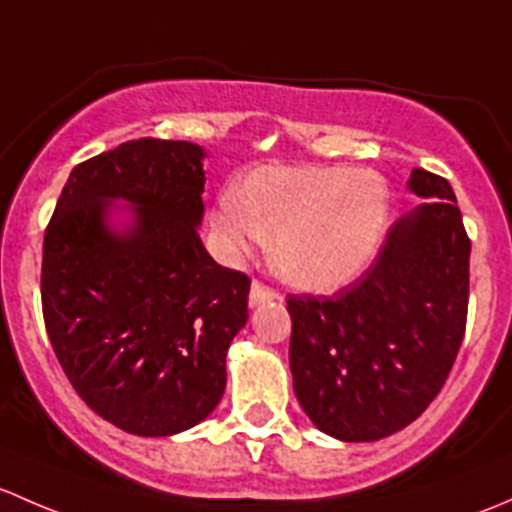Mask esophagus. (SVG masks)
<instances>
[{
  "label": "esophagus",
  "mask_w": 512,
  "mask_h": 512,
  "mask_svg": "<svg viewBox=\"0 0 512 512\" xmlns=\"http://www.w3.org/2000/svg\"><path fill=\"white\" fill-rule=\"evenodd\" d=\"M273 298H278L276 288L266 286L263 281L251 283V293H249V303L251 305H261V303H266V300H273Z\"/></svg>",
  "instance_id": "esophagus-1"
}]
</instances>
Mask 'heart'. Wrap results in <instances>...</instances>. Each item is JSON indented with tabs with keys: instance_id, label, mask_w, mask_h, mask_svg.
<instances>
[{
	"instance_id": "obj_1",
	"label": "heart",
	"mask_w": 512,
	"mask_h": 512,
	"mask_svg": "<svg viewBox=\"0 0 512 512\" xmlns=\"http://www.w3.org/2000/svg\"><path fill=\"white\" fill-rule=\"evenodd\" d=\"M389 217L382 177L350 167H261L212 214L221 249L241 256L276 236L273 266L303 291L355 281L377 254Z\"/></svg>"
}]
</instances>
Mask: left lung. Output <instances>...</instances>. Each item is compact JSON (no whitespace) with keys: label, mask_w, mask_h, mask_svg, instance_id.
Returning <instances> with one entry per match:
<instances>
[{"label":"left lung","mask_w":512,"mask_h":512,"mask_svg":"<svg viewBox=\"0 0 512 512\" xmlns=\"http://www.w3.org/2000/svg\"><path fill=\"white\" fill-rule=\"evenodd\" d=\"M424 204L387 231L377 258L333 295H288L300 407L342 441L412 424L444 387L466 333L471 239L444 177L416 167Z\"/></svg>","instance_id":"obj_1"}]
</instances>
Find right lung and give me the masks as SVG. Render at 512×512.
<instances>
[{"instance_id":"right-lung-1","label":"right lung","mask_w":512,"mask_h":512,"mask_svg":"<svg viewBox=\"0 0 512 512\" xmlns=\"http://www.w3.org/2000/svg\"><path fill=\"white\" fill-rule=\"evenodd\" d=\"M204 150L140 138L73 167L44 234L41 310L68 382L98 416L170 436L214 412L249 320L246 273L199 239ZM134 204L118 235L107 204Z\"/></svg>"}]
</instances>
